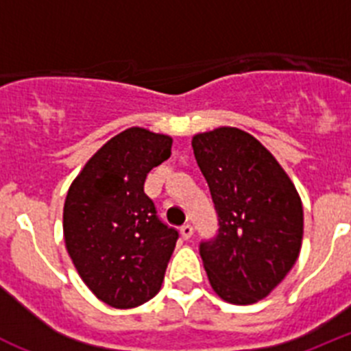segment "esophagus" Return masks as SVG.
<instances>
[{"mask_svg":"<svg viewBox=\"0 0 351 351\" xmlns=\"http://www.w3.org/2000/svg\"><path fill=\"white\" fill-rule=\"evenodd\" d=\"M181 235H182V239H186V241L193 237V226H191L190 223H186V225H182L181 226Z\"/></svg>","mask_w":351,"mask_h":351,"instance_id":"esophagus-1","label":"esophagus"}]
</instances>
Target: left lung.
<instances>
[{"instance_id": "1", "label": "left lung", "mask_w": 351, "mask_h": 351, "mask_svg": "<svg viewBox=\"0 0 351 351\" xmlns=\"http://www.w3.org/2000/svg\"><path fill=\"white\" fill-rule=\"evenodd\" d=\"M191 145L218 214L216 237L200 243L210 287L230 304L258 302L299 258V193L276 158L243 130L198 133Z\"/></svg>"}]
</instances>
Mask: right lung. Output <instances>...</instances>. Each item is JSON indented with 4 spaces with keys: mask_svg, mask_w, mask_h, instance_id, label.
I'll list each match as a JSON object with an SVG mask.
<instances>
[{
    "mask_svg": "<svg viewBox=\"0 0 351 351\" xmlns=\"http://www.w3.org/2000/svg\"><path fill=\"white\" fill-rule=\"evenodd\" d=\"M172 138L144 128L121 132L84 165L63 209L68 255L89 290L128 309L160 291L179 232L144 193L147 173L170 158Z\"/></svg>",
    "mask_w": 351,
    "mask_h": 351,
    "instance_id": "add662e5",
    "label": "right lung"
}]
</instances>
